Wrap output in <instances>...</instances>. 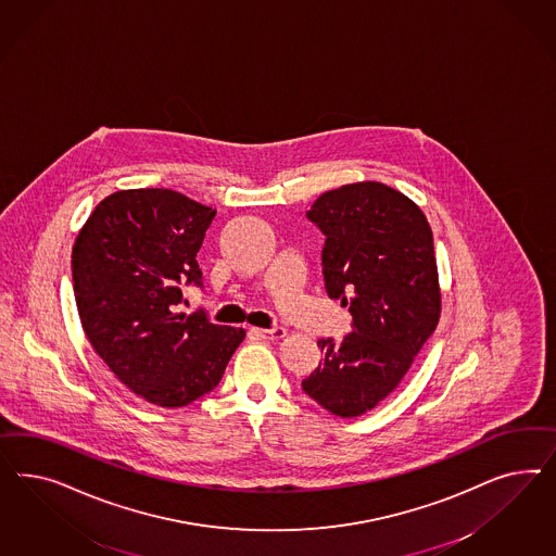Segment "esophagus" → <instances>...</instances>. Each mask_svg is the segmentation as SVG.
I'll return each instance as SVG.
<instances>
[{
  "label": "esophagus",
  "instance_id": "esophagus-1",
  "mask_svg": "<svg viewBox=\"0 0 556 556\" xmlns=\"http://www.w3.org/2000/svg\"><path fill=\"white\" fill-rule=\"evenodd\" d=\"M254 334L258 338H265V340H279V338L286 337V328L283 326H273V328H254Z\"/></svg>",
  "mask_w": 556,
  "mask_h": 556
}]
</instances>
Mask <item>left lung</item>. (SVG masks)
<instances>
[{
    "label": "left lung",
    "mask_w": 556,
    "mask_h": 556,
    "mask_svg": "<svg viewBox=\"0 0 556 556\" xmlns=\"http://www.w3.org/2000/svg\"><path fill=\"white\" fill-rule=\"evenodd\" d=\"M305 218L324 235L328 298L349 307V334L320 338V365L302 389L324 409L354 418L400 386L440 318L432 230L393 187L363 181L321 193Z\"/></svg>",
    "instance_id": "left-lung-1"
}]
</instances>
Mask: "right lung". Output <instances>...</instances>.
I'll return each mask as SVG.
<instances>
[{
	"label": "right lung",
	"instance_id": "right-lung-1",
	"mask_svg": "<svg viewBox=\"0 0 556 556\" xmlns=\"http://www.w3.org/2000/svg\"><path fill=\"white\" fill-rule=\"evenodd\" d=\"M216 210L170 189L108 195L73 247V291L85 337L119 381L161 407L218 386L242 328L177 314L184 287H203L195 256Z\"/></svg>",
	"mask_w": 556,
	"mask_h": 556
}]
</instances>
